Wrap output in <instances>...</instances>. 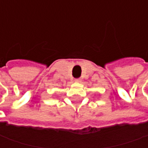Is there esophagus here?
I'll list each match as a JSON object with an SVG mask.
<instances>
[{"label":"esophagus","instance_id":"34e87169","mask_svg":"<svg viewBox=\"0 0 148 148\" xmlns=\"http://www.w3.org/2000/svg\"><path fill=\"white\" fill-rule=\"evenodd\" d=\"M75 82H82V79H81V78H77V79L75 80Z\"/></svg>","mask_w":148,"mask_h":148}]
</instances>
